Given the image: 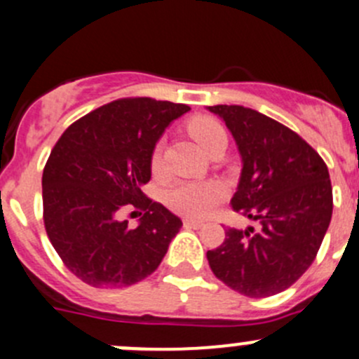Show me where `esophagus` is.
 <instances>
[{
    "mask_svg": "<svg viewBox=\"0 0 359 359\" xmlns=\"http://www.w3.org/2000/svg\"><path fill=\"white\" fill-rule=\"evenodd\" d=\"M203 226H205V224H203L201 220H191V219L184 220V227H187V229H200Z\"/></svg>",
    "mask_w": 359,
    "mask_h": 359,
    "instance_id": "obj_1",
    "label": "esophagus"
}]
</instances>
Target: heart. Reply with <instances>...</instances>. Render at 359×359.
<instances>
[{"label": "heart", "mask_w": 359, "mask_h": 359, "mask_svg": "<svg viewBox=\"0 0 359 359\" xmlns=\"http://www.w3.org/2000/svg\"><path fill=\"white\" fill-rule=\"evenodd\" d=\"M187 132L206 154L222 140L227 142L224 126L210 116L191 119L187 125ZM151 172L156 177L161 173V149L159 147H154L153 154H151ZM222 198L224 187L215 180H182L166 191L165 203L177 215L187 217V219H203L222 201Z\"/></svg>", "instance_id": "1"}]
</instances>
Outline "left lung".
<instances>
[{
	"label": "left lung",
	"mask_w": 359,
	"mask_h": 359,
	"mask_svg": "<svg viewBox=\"0 0 359 359\" xmlns=\"http://www.w3.org/2000/svg\"><path fill=\"white\" fill-rule=\"evenodd\" d=\"M233 133L243 170L231 206L260 229L229 227L206 252L213 274L247 297L292 287L316 259L334 196L323 158L288 126L243 106H212Z\"/></svg>",
	"instance_id": "obj_1"
}]
</instances>
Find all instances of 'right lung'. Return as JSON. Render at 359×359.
Returning a JSON list of instances; mask_svg holds the SVG:
<instances>
[{"label":"right lung","mask_w":359,"mask_h":359,"mask_svg":"<svg viewBox=\"0 0 359 359\" xmlns=\"http://www.w3.org/2000/svg\"><path fill=\"white\" fill-rule=\"evenodd\" d=\"M189 109L151 97L112 100L72 123L53 146L43 170V220L83 283L130 287L158 269L182 220L140 187L151 179L159 135ZM126 208L141 210L135 230L117 219Z\"/></svg>","instance_id":"1"}]
</instances>
